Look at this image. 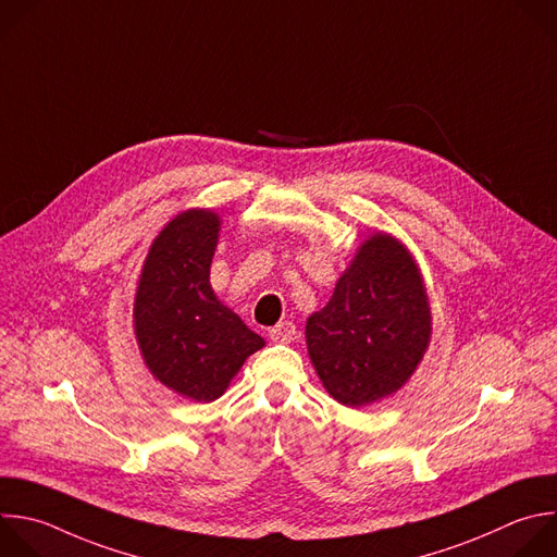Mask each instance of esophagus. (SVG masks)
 Wrapping results in <instances>:
<instances>
[{
	"mask_svg": "<svg viewBox=\"0 0 557 557\" xmlns=\"http://www.w3.org/2000/svg\"><path fill=\"white\" fill-rule=\"evenodd\" d=\"M269 336L275 341V343H290L297 338V327L293 321H280L275 327H271Z\"/></svg>",
	"mask_w": 557,
	"mask_h": 557,
	"instance_id": "obj_1",
	"label": "esophagus"
}]
</instances>
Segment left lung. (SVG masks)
Instances as JSON below:
<instances>
[{
    "instance_id": "1",
    "label": "left lung",
    "mask_w": 557,
    "mask_h": 557,
    "mask_svg": "<svg viewBox=\"0 0 557 557\" xmlns=\"http://www.w3.org/2000/svg\"><path fill=\"white\" fill-rule=\"evenodd\" d=\"M431 341V306L409 249L369 236L338 277L332 299L306 323L310 360L325 392L345 407L396 394Z\"/></svg>"
}]
</instances>
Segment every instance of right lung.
<instances>
[{
  "label": "right lung",
  "mask_w": 557,
  "mask_h": 557,
  "mask_svg": "<svg viewBox=\"0 0 557 557\" xmlns=\"http://www.w3.org/2000/svg\"><path fill=\"white\" fill-rule=\"evenodd\" d=\"M219 232L221 219L212 210L174 216L148 249L133 306L150 374L195 403L221 398L243 362L264 347V338L212 290Z\"/></svg>",
  "instance_id": "right-lung-1"
}]
</instances>
